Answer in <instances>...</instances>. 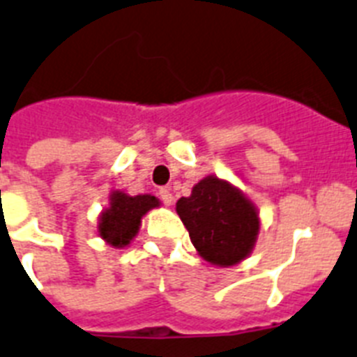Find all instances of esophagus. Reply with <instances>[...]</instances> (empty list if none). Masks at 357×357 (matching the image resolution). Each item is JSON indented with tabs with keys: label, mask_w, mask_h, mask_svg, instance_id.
I'll use <instances>...</instances> for the list:
<instances>
[{
	"label": "esophagus",
	"mask_w": 357,
	"mask_h": 357,
	"mask_svg": "<svg viewBox=\"0 0 357 357\" xmlns=\"http://www.w3.org/2000/svg\"><path fill=\"white\" fill-rule=\"evenodd\" d=\"M160 199L167 206H170L174 203V196H172V192H170L169 188H161V190H160Z\"/></svg>",
	"instance_id": "obj_1"
}]
</instances>
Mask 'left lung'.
<instances>
[{"mask_svg":"<svg viewBox=\"0 0 357 357\" xmlns=\"http://www.w3.org/2000/svg\"><path fill=\"white\" fill-rule=\"evenodd\" d=\"M176 212L187 227L197 254L214 266H234L247 259L259 234V212L238 187L206 176L179 197Z\"/></svg>","mask_w":357,"mask_h":357,"instance_id":"8db88e82","label":"left lung"}]
</instances>
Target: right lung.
I'll return each mask as SVG.
<instances>
[{"mask_svg":"<svg viewBox=\"0 0 357 357\" xmlns=\"http://www.w3.org/2000/svg\"><path fill=\"white\" fill-rule=\"evenodd\" d=\"M160 205V199L152 194L128 196L123 190H112L109 206L98 218V234L110 247H128L137 236L143 215Z\"/></svg>","mask_w":357,"mask_h":357,"instance_id":"add662e5","label":"right lung"}]
</instances>
